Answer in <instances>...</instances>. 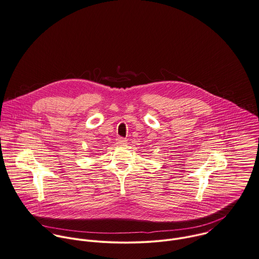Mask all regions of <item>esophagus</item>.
Segmentation results:
<instances>
[{
    "label": "esophagus",
    "mask_w": 259,
    "mask_h": 259,
    "mask_svg": "<svg viewBox=\"0 0 259 259\" xmlns=\"http://www.w3.org/2000/svg\"><path fill=\"white\" fill-rule=\"evenodd\" d=\"M117 144H119V145L127 144V139L122 138V137H118V138H117Z\"/></svg>",
    "instance_id": "1"
}]
</instances>
